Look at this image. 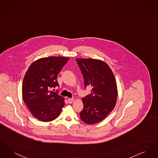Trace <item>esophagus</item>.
<instances>
[{"mask_svg":"<svg viewBox=\"0 0 158 158\" xmlns=\"http://www.w3.org/2000/svg\"><path fill=\"white\" fill-rule=\"evenodd\" d=\"M74 101V98H69L68 99V102L69 104H72Z\"/></svg>","mask_w":158,"mask_h":158,"instance_id":"esophagus-1","label":"esophagus"}]
</instances>
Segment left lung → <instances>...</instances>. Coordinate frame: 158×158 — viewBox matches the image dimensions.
Returning a JSON list of instances; mask_svg holds the SVG:
<instances>
[{
  "label": "left lung",
  "instance_id": "8db88e82",
  "mask_svg": "<svg viewBox=\"0 0 158 158\" xmlns=\"http://www.w3.org/2000/svg\"><path fill=\"white\" fill-rule=\"evenodd\" d=\"M82 72L85 88H92L91 94L82 98L83 109L81 119L94 124L103 120L114 108L118 96L117 83L111 69L102 60L76 59Z\"/></svg>",
  "mask_w": 158,
  "mask_h": 158
}]
</instances>
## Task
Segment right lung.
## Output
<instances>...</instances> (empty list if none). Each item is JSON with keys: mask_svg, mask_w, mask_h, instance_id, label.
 <instances>
[{"mask_svg": "<svg viewBox=\"0 0 158 158\" xmlns=\"http://www.w3.org/2000/svg\"><path fill=\"white\" fill-rule=\"evenodd\" d=\"M69 59L54 56L38 59L31 64L25 75L23 100L38 120H55L65 104L64 98L50 89L59 86L57 76Z\"/></svg>", "mask_w": 158, "mask_h": 158, "instance_id": "right-lung-1", "label": "right lung"}]
</instances>
